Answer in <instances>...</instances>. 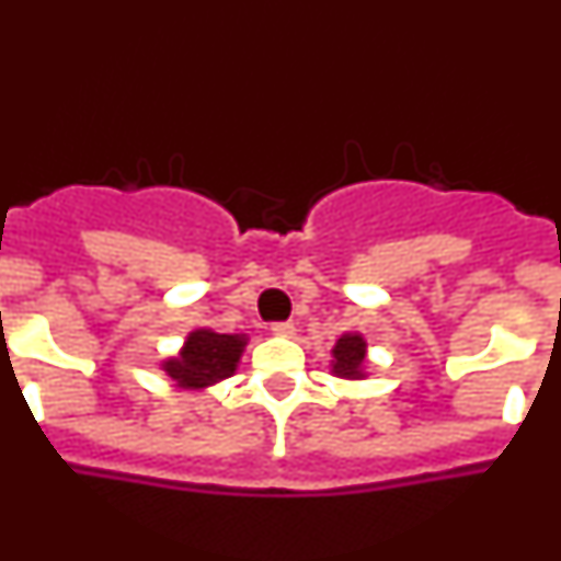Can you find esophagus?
Masks as SVG:
<instances>
[{"mask_svg": "<svg viewBox=\"0 0 561 561\" xmlns=\"http://www.w3.org/2000/svg\"><path fill=\"white\" fill-rule=\"evenodd\" d=\"M295 323H275L272 325V334L275 336H295Z\"/></svg>", "mask_w": 561, "mask_h": 561, "instance_id": "1", "label": "esophagus"}]
</instances>
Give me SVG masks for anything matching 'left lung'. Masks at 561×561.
Returning <instances> with one entry per match:
<instances>
[{
  "mask_svg": "<svg viewBox=\"0 0 561 561\" xmlns=\"http://www.w3.org/2000/svg\"><path fill=\"white\" fill-rule=\"evenodd\" d=\"M331 376L359 381L368 379V340L359 331H345L331 348Z\"/></svg>",
  "mask_w": 561,
  "mask_h": 561,
  "instance_id": "obj_1",
  "label": "left lung"
}]
</instances>
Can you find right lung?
I'll list each match as a JSON object with an SVG mask.
<instances>
[{"label": "right lung", "mask_w": 561, "mask_h": 561, "mask_svg": "<svg viewBox=\"0 0 561 561\" xmlns=\"http://www.w3.org/2000/svg\"><path fill=\"white\" fill-rule=\"evenodd\" d=\"M247 342H250L247 334H219L202 325L185 336L176 354L160 362V370H165L168 379L180 390L205 393L207 388L236 374Z\"/></svg>", "instance_id": "right-lung-1"}]
</instances>
